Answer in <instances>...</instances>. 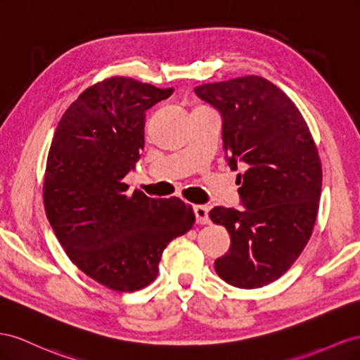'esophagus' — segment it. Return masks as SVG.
<instances>
[{
  "label": "esophagus",
  "mask_w": 360,
  "mask_h": 360,
  "mask_svg": "<svg viewBox=\"0 0 360 360\" xmlns=\"http://www.w3.org/2000/svg\"><path fill=\"white\" fill-rule=\"evenodd\" d=\"M193 211H194V215H196V221L199 224L210 223V215H208L210 210H208V207H205V205H194Z\"/></svg>",
  "instance_id": "esophagus-1"
}]
</instances>
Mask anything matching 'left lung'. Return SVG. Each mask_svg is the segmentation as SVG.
<instances>
[{
  "mask_svg": "<svg viewBox=\"0 0 360 360\" xmlns=\"http://www.w3.org/2000/svg\"><path fill=\"white\" fill-rule=\"evenodd\" d=\"M223 117V148L244 211L215 207L231 249L214 262L221 279L244 290L279 279L309 241L321 196L323 170L300 110L269 79L240 77L194 89Z\"/></svg>",
  "mask_w": 360,
  "mask_h": 360,
  "instance_id": "left-lung-1",
  "label": "left lung"
}]
</instances>
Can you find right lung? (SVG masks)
<instances>
[{"instance_id": "right-lung-1", "label": "right lung", "mask_w": 360, "mask_h": 360, "mask_svg": "<svg viewBox=\"0 0 360 360\" xmlns=\"http://www.w3.org/2000/svg\"><path fill=\"white\" fill-rule=\"evenodd\" d=\"M172 94L134 78H105L72 102L51 141L46 217L69 259L117 292L155 281L162 250L196 221L191 205L127 194L123 182L145 146L146 110Z\"/></svg>"}]
</instances>
